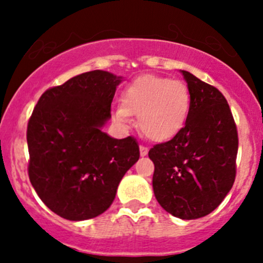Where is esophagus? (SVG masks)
Segmentation results:
<instances>
[{
  "label": "esophagus",
  "instance_id": "esophagus-1",
  "mask_svg": "<svg viewBox=\"0 0 263 263\" xmlns=\"http://www.w3.org/2000/svg\"><path fill=\"white\" fill-rule=\"evenodd\" d=\"M148 153V148L146 146H140V154H141V156H146Z\"/></svg>",
  "mask_w": 263,
  "mask_h": 263
}]
</instances>
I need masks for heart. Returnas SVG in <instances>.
Segmentation results:
<instances>
[{"instance_id":"obj_1","label":"heart","mask_w":263,"mask_h":263,"mask_svg":"<svg viewBox=\"0 0 263 263\" xmlns=\"http://www.w3.org/2000/svg\"><path fill=\"white\" fill-rule=\"evenodd\" d=\"M121 102L115 109L116 121L128 126L132 116H139L140 131L155 142L176 137L191 110L187 85L154 75L141 76L129 84L122 92Z\"/></svg>"}]
</instances>
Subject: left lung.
Wrapping results in <instances>:
<instances>
[{"mask_svg":"<svg viewBox=\"0 0 263 263\" xmlns=\"http://www.w3.org/2000/svg\"><path fill=\"white\" fill-rule=\"evenodd\" d=\"M191 94V110L182 131L155 145L153 188L161 208L183 220L213 213L235 179L238 134L224 95L181 70Z\"/></svg>","mask_w":263,"mask_h":263,"instance_id":"1","label":"left lung"}]
</instances>
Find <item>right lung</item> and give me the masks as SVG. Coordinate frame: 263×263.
<instances>
[{"instance_id":"add662e5","label":"right lung","mask_w":263,"mask_h":263,"mask_svg":"<svg viewBox=\"0 0 263 263\" xmlns=\"http://www.w3.org/2000/svg\"><path fill=\"white\" fill-rule=\"evenodd\" d=\"M121 76L95 70L43 92L26 131L29 179L54 214L72 221L109 209L126 172L139 160L136 140L103 132Z\"/></svg>"}]
</instances>
